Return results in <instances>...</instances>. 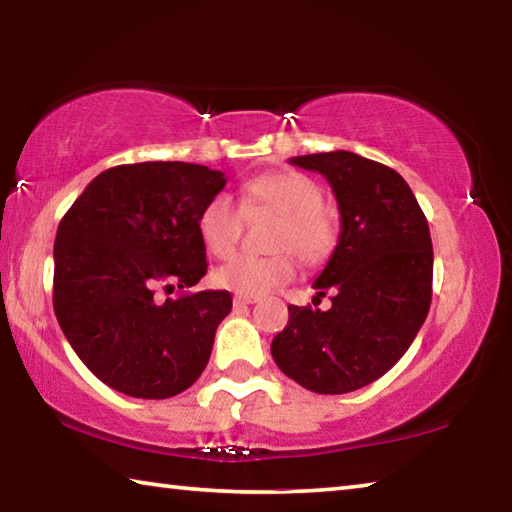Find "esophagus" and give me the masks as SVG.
Segmentation results:
<instances>
[{
  "instance_id": "obj_1",
  "label": "esophagus",
  "mask_w": 512,
  "mask_h": 512,
  "mask_svg": "<svg viewBox=\"0 0 512 512\" xmlns=\"http://www.w3.org/2000/svg\"><path fill=\"white\" fill-rule=\"evenodd\" d=\"M235 307H248V305H255L257 298H250V296H235Z\"/></svg>"
}]
</instances>
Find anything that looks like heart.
<instances>
[{"mask_svg":"<svg viewBox=\"0 0 512 512\" xmlns=\"http://www.w3.org/2000/svg\"><path fill=\"white\" fill-rule=\"evenodd\" d=\"M325 194L314 178L300 171L264 173L244 187V201L235 203L228 194H216L198 214V235L214 257L235 253L246 228V214H280L275 228V255H239L214 271V282L237 296L259 298L296 275V250L302 262L320 264L334 253L339 228L325 210Z\"/></svg>","mask_w":512,"mask_h":512,"instance_id":"b5f03b06","label":"heart"}]
</instances>
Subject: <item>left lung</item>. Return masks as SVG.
Listing matches in <instances>:
<instances>
[{"mask_svg": "<svg viewBox=\"0 0 512 512\" xmlns=\"http://www.w3.org/2000/svg\"><path fill=\"white\" fill-rule=\"evenodd\" d=\"M291 164L327 178L341 235L316 296L332 309L289 305L271 354L302 388L341 395L372 384L409 350L431 305L433 248L418 201L395 169L350 151L298 155Z\"/></svg>", "mask_w": 512, "mask_h": 512, "instance_id": "obj_1", "label": "left lung"}]
</instances>
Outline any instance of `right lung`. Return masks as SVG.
I'll return each instance as SVG.
<instances>
[{"instance_id": "right-lung-1", "label": "right lung", "mask_w": 512, "mask_h": 512, "mask_svg": "<svg viewBox=\"0 0 512 512\" xmlns=\"http://www.w3.org/2000/svg\"><path fill=\"white\" fill-rule=\"evenodd\" d=\"M225 173L189 162H137L99 173L69 207L54 244V311L65 339L115 391L167 400L210 361L228 291L155 300L207 273L198 214Z\"/></svg>"}]
</instances>
